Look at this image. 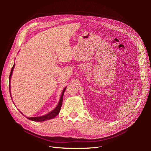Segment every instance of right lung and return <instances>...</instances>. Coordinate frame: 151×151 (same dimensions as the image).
Returning <instances> with one entry per match:
<instances>
[{
    "label": "right lung",
    "instance_id": "right-lung-1",
    "mask_svg": "<svg viewBox=\"0 0 151 151\" xmlns=\"http://www.w3.org/2000/svg\"><path fill=\"white\" fill-rule=\"evenodd\" d=\"M15 67V63L14 64L11 71V74L9 76V91H10V94H11V76L12 75V72H13V70H14V68ZM66 89V88H65L64 89H63L62 92V94H61V96L60 98V100H59L58 103L57 105V106L52 111H50V113L46 114V115H43V116H37V117H26L28 119L32 120V121H35V122H44V121H46L48 120H51L53 119V118L55 117L57 115H58L59 112L60 111V108L62 107V101H63V93H64ZM11 97L12 98V96L11 95ZM21 112V111H20ZM21 114H22V113H21ZM23 115V114H22Z\"/></svg>",
    "mask_w": 151,
    "mask_h": 151
}]
</instances>
